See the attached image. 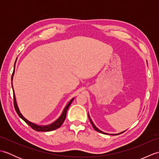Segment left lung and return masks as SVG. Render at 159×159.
I'll list each match as a JSON object with an SVG mask.
<instances>
[{
	"label": "left lung",
	"mask_w": 159,
	"mask_h": 159,
	"mask_svg": "<svg viewBox=\"0 0 159 159\" xmlns=\"http://www.w3.org/2000/svg\"><path fill=\"white\" fill-rule=\"evenodd\" d=\"M88 117H89V121H90V122H91V124H92V126H93V128H94V129H95L96 131H98V132H99V133H102V134H108V133H104V132H102V131H101L100 130H99L98 128L95 125H94V124L93 123V121H92V120H91V118H90V117H89V113H88ZM124 132H125V131H123V132H121V133H118V134H113V135H117V134H121V133H124Z\"/></svg>",
	"instance_id": "8db88e82"
}]
</instances>
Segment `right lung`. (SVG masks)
I'll return each instance as SVG.
<instances>
[{
	"label": "right lung",
	"instance_id": "1",
	"mask_svg": "<svg viewBox=\"0 0 159 159\" xmlns=\"http://www.w3.org/2000/svg\"><path fill=\"white\" fill-rule=\"evenodd\" d=\"M14 67H15V66H14ZM13 75H14V70H13V74H12V76H11V84H12V80H13ZM12 89H13V104H14V108H15L17 113H18L19 117L21 118V119H22L24 121H25V122L29 125V126H31L33 130H37V131H46H46H52V130H54L55 129H57V128H59L61 126L62 124L63 123V121H65L67 109H68V108L70 106L71 103L72 102V101L74 99V98H73L72 99L70 100V102L67 103V105L65 107V108H64L61 115L60 117L56 121H55L52 124H48V125H42V126H40V125H38V124L31 122V121H29L27 119H26V118L22 116L21 113H20L19 108L18 107V104H17V102H16V96L14 93V91H13V85H12Z\"/></svg>",
	"mask_w": 159,
	"mask_h": 159
}]
</instances>
